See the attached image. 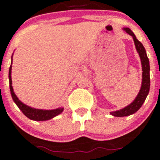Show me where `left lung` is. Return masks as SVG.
I'll list each match as a JSON object with an SVG mask.
<instances>
[{
	"label": "left lung",
	"mask_w": 160,
	"mask_h": 160,
	"mask_svg": "<svg viewBox=\"0 0 160 160\" xmlns=\"http://www.w3.org/2000/svg\"><path fill=\"white\" fill-rule=\"evenodd\" d=\"M123 30L132 37L137 51L139 53L140 58H141L143 71L142 83H141V90L137 94L133 102H132L127 107H124L121 110L110 112V114L114 116V117H125V116H129L136 113L139 109L141 108V106L145 101L146 98L149 93V89H150V65H149V60L148 58L145 49H144L142 43L137 40L134 33L129 28H124Z\"/></svg>",
	"instance_id": "obj_1"
}]
</instances>
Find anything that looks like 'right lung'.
<instances>
[{
  "instance_id": "1",
  "label": "right lung",
  "mask_w": 160,
  "mask_h": 160,
  "mask_svg": "<svg viewBox=\"0 0 160 160\" xmlns=\"http://www.w3.org/2000/svg\"><path fill=\"white\" fill-rule=\"evenodd\" d=\"M13 55V53H12ZM12 62L9 68V72H8V78H9V88L11 95L12 97L13 101L16 104L19 110H21L26 117L33 121H47L52 119L53 118L56 117L58 114L62 113L64 110L63 107H59V108L53 109V110H42V109H35L33 107H29L26 105L21 101L19 100L18 97L15 94L12 88Z\"/></svg>"
}]
</instances>
